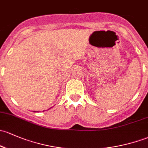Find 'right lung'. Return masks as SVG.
<instances>
[{
  "label": "right lung",
  "instance_id": "1",
  "mask_svg": "<svg viewBox=\"0 0 148 148\" xmlns=\"http://www.w3.org/2000/svg\"><path fill=\"white\" fill-rule=\"evenodd\" d=\"M51 108H52V107H51ZM48 110H49V109H48ZM34 112H36V111H34Z\"/></svg>",
  "mask_w": 148,
  "mask_h": 148
}]
</instances>
